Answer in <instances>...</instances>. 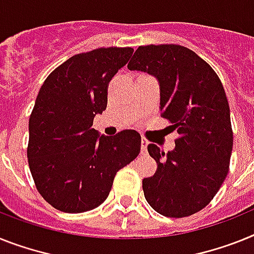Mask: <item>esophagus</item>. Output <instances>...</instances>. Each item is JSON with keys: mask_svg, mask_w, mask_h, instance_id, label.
Wrapping results in <instances>:
<instances>
[{"mask_svg": "<svg viewBox=\"0 0 254 254\" xmlns=\"http://www.w3.org/2000/svg\"><path fill=\"white\" fill-rule=\"evenodd\" d=\"M147 146H148V140L146 139V138H142V139H140V148H142V151H146V148H147Z\"/></svg>", "mask_w": 254, "mask_h": 254, "instance_id": "1", "label": "esophagus"}]
</instances>
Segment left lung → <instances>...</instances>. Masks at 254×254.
I'll list each match as a JSON object with an SVG mask.
<instances>
[{"instance_id":"left-lung-1","label":"left lung","mask_w":254,"mask_h":254,"mask_svg":"<svg viewBox=\"0 0 254 254\" xmlns=\"http://www.w3.org/2000/svg\"><path fill=\"white\" fill-rule=\"evenodd\" d=\"M127 68L159 81L160 111L180 138L168 153L148 144L157 170L142 182L147 203L165 217L191 216L212 201L229 173L232 151L230 107L213 68L180 45H147Z\"/></svg>"}]
</instances>
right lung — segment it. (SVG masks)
Returning a JSON list of instances; mask_svg holds the SVG:
<instances>
[{"instance_id": "1", "label": "right lung", "mask_w": 254, "mask_h": 254, "mask_svg": "<svg viewBox=\"0 0 254 254\" xmlns=\"http://www.w3.org/2000/svg\"><path fill=\"white\" fill-rule=\"evenodd\" d=\"M131 48L73 55L42 84L29 117L28 164L38 192L55 209L87 212L107 199L115 176L140 151V135H99L93 127L107 107L108 82Z\"/></svg>"}]
</instances>
